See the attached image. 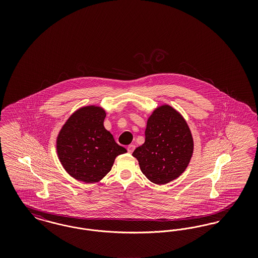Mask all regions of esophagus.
Here are the masks:
<instances>
[{
  "mask_svg": "<svg viewBox=\"0 0 258 258\" xmlns=\"http://www.w3.org/2000/svg\"><path fill=\"white\" fill-rule=\"evenodd\" d=\"M135 145H134V144H131V145H128L127 146V152L130 153V154H132L134 151H135Z\"/></svg>",
  "mask_w": 258,
  "mask_h": 258,
  "instance_id": "esophagus-1",
  "label": "esophagus"
}]
</instances>
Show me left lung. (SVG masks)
Wrapping results in <instances>:
<instances>
[{
	"instance_id": "left-lung-1",
	"label": "left lung",
	"mask_w": 258,
	"mask_h": 258,
	"mask_svg": "<svg viewBox=\"0 0 258 258\" xmlns=\"http://www.w3.org/2000/svg\"><path fill=\"white\" fill-rule=\"evenodd\" d=\"M194 153V138L184 117L170 105L157 107L148 118L145 142L133 156L152 183L164 184L177 179Z\"/></svg>"
}]
</instances>
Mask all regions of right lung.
Masks as SVG:
<instances>
[{
    "mask_svg": "<svg viewBox=\"0 0 258 258\" xmlns=\"http://www.w3.org/2000/svg\"><path fill=\"white\" fill-rule=\"evenodd\" d=\"M106 113L96 105L81 107L61 126L56 147L60 162L73 178L99 182L110 171L116 157L126 153L105 130Z\"/></svg>",
    "mask_w": 258,
    "mask_h": 258,
    "instance_id": "obj_1",
    "label": "right lung"
}]
</instances>
